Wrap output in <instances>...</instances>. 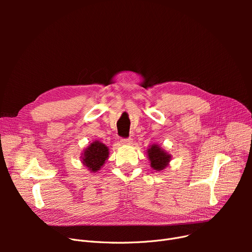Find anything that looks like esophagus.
I'll list each match as a JSON object with an SVG mask.
<instances>
[{
  "label": "esophagus",
  "mask_w": 252,
  "mask_h": 252,
  "mask_svg": "<svg viewBox=\"0 0 252 252\" xmlns=\"http://www.w3.org/2000/svg\"><path fill=\"white\" fill-rule=\"evenodd\" d=\"M131 139L130 138H128V139H122L121 140V143L123 144V145H130L131 144Z\"/></svg>",
  "instance_id": "34e87169"
}]
</instances>
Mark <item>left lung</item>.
Instances as JSON below:
<instances>
[{
    "label": "left lung",
    "instance_id": "1",
    "mask_svg": "<svg viewBox=\"0 0 252 252\" xmlns=\"http://www.w3.org/2000/svg\"><path fill=\"white\" fill-rule=\"evenodd\" d=\"M146 152L150 161V166L156 171L163 170L171 160V155L158 144L150 145Z\"/></svg>",
    "mask_w": 252,
    "mask_h": 252
}]
</instances>
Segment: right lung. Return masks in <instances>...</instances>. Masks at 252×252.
Instances as JSON below:
<instances>
[{"instance_id": "1", "label": "right lung", "mask_w": 252, "mask_h": 252, "mask_svg": "<svg viewBox=\"0 0 252 252\" xmlns=\"http://www.w3.org/2000/svg\"><path fill=\"white\" fill-rule=\"evenodd\" d=\"M109 157V148L102 142L95 140L83 151L81 161L91 173H97Z\"/></svg>"}]
</instances>
